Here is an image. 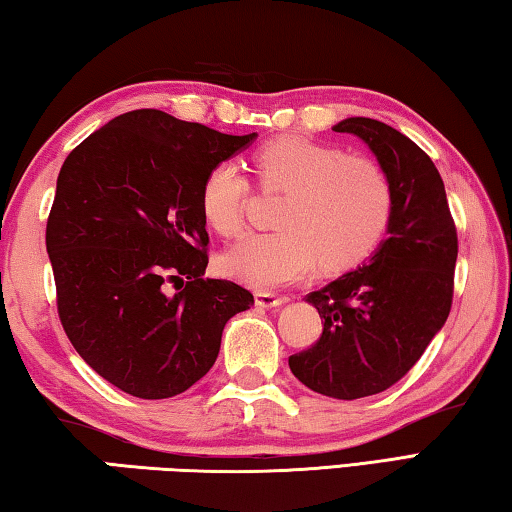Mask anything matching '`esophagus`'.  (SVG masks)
Returning a JSON list of instances; mask_svg holds the SVG:
<instances>
[{
  "instance_id": "34e87169",
  "label": "esophagus",
  "mask_w": 512,
  "mask_h": 512,
  "mask_svg": "<svg viewBox=\"0 0 512 512\" xmlns=\"http://www.w3.org/2000/svg\"><path fill=\"white\" fill-rule=\"evenodd\" d=\"M255 302H257V307H262V309H273V307L284 305V302H287V298L277 296V293H271V291H257L255 293Z\"/></svg>"
}]
</instances>
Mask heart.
Here are the masks:
<instances>
[{
  "mask_svg": "<svg viewBox=\"0 0 512 512\" xmlns=\"http://www.w3.org/2000/svg\"><path fill=\"white\" fill-rule=\"evenodd\" d=\"M264 192H282L277 232L246 235L223 257L232 277L255 289L298 282L323 264L341 271L361 264L384 239L393 219V189L384 169L366 155L307 137L282 135L253 153ZM250 183L235 162H219L201 185V214L212 230L232 237L244 228Z\"/></svg>",
  "mask_w": 512,
  "mask_h": 512,
  "instance_id": "heart-1",
  "label": "heart"
}]
</instances>
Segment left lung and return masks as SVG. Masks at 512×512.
<instances>
[{
	"label": "left lung",
	"mask_w": 512,
	"mask_h": 512,
	"mask_svg": "<svg viewBox=\"0 0 512 512\" xmlns=\"http://www.w3.org/2000/svg\"><path fill=\"white\" fill-rule=\"evenodd\" d=\"M334 131L361 137L375 153L393 189V219L370 262L309 293L323 334L291 354L289 368L311 391L359 400L400 381L443 329L458 237L443 178L418 144L368 117L343 119Z\"/></svg>",
	"instance_id": "left-lung-1"
}]
</instances>
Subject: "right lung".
<instances>
[{
    "label": "right lung",
    "mask_w": 512,
    "mask_h": 512,
    "mask_svg": "<svg viewBox=\"0 0 512 512\" xmlns=\"http://www.w3.org/2000/svg\"><path fill=\"white\" fill-rule=\"evenodd\" d=\"M255 137L144 108L63 162L47 221L58 316L83 361L124 393H185L214 366L225 323L255 305L239 284L203 277L201 214L207 171Z\"/></svg>",
    "instance_id": "obj_1"
}]
</instances>
